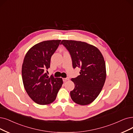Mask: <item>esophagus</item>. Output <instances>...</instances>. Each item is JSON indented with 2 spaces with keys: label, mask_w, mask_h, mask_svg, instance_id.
<instances>
[{
  "label": "esophagus",
  "mask_w": 133,
  "mask_h": 133,
  "mask_svg": "<svg viewBox=\"0 0 133 133\" xmlns=\"http://www.w3.org/2000/svg\"><path fill=\"white\" fill-rule=\"evenodd\" d=\"M69 77L63 78V81H64V82H65V81H66L69 80Z\"/></svg>",
  "instance_id": "34e87169"
}]
</instances>
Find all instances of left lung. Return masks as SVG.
I'll list each match as a JSON object with an SVG mask.
<instances>
[{
  "instance_id": "8db88e82",
  "label": "left lung",
  "mask_w": 133,
  "mask_h": 133,
  "mask_svg": "<svg viewBox=\"0 0 133 133\" xmlns=\"http://www.w3.org/2000/svg\"><path fill=\"white\" fill-rule=\"evenodd\" d=\"M61 44L69 52L74 68H81L79 75L71 80L75 88L70 92L75 103L86 105L97 98L104 86L107 72L104 57L98 48L85 42L63 40Z\"/></svg>"
}]
</instances>
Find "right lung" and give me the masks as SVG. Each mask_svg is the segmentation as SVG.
<instances>
[{
    "label": "right lung",
    "mask_w": 133,
    "mask_h": 133,
    "mask_svg": "<svg viewBox=\"0 0 133 133\" xmlns=\"http://www.w3.org/2000/svg\"><path fill=\"white\" fill-rule=\"evenodd\" d=\"M61 40L44 41L33 46L26 53L22 64V76L24 88L30 98L40 105L55 100L63 83L62 78L47 75L51 58Z\"/></svg>",
    "instance_id": "add662e5"
}]
</instances>
